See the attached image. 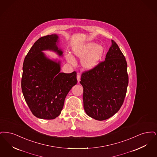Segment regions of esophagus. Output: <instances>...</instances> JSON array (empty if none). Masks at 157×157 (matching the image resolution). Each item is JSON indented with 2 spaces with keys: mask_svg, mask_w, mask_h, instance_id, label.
<instances>
[{
  "mask_svg": "<svg viewBox=\"0 0 157 157\" xmlns=\"http://www.w3.org/2000/svg\"><path fill=\"white\" fill-rule=\"evenodd\" d=\"M80 78H81V75L79 73H78L77 75V81L78 82L80 81Z\"/></svg>",
  "mask_w": 157,
  "mask_h": 157,
  "instance_id": "1",
  "label": "esophagus"
}]
</instances>
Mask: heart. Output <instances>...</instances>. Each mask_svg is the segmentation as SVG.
I'll return each instance as SVG.
<instances>
[{
	"label": "heart",
	"instance_id": "1",
	"mask_svg": "<svg viewBox=\"0 0 157 157\" xmlns=\"http://www.w3.org/2000/svg\"><path fill=\"white\" fill-rule=\"evenodd\" d=\"M104 49L101 45L95 46L93 43L80 44L73 48L74 54L81 60L82 66L87 70L96 67L102 59ZM67 60L71 63H75V59L70 55L67 56Z\"/></svg>",
	"mask_w": 157,
	"mask_h": 157
}]
</instances>
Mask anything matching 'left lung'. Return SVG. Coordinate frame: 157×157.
Masks as SVG:
<instances>
[{
    "instance_id": "obj_1",
    "label": "left lung",
    "mask_w": 157,
    "mask_h": 157,
    "mask_svg": "<svg viewBox=\"0 0 157 157\" xmlns=\"http://www.w3.org/2000/svg\"><path fill=\"white\" fill-rule=\"evenodd\" d=\"M80 82L83 87L84 109L90 117L105 120L120 109L127 93L128 75L125 58L113 40L105 60L82 72Z\"/></svg>"
}]
</instances>
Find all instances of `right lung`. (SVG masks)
Wrapping results in <instances>:
<instances>
[{"mask_svg": "<svg viewBox=\"0 0 157 157\" xmlns=\"http://www.w3.org/2000/svg\"><path fill=\"white\" fill-rule=\"evenodd\" d=\"M56 34L41 37L26 56L21 82L22 93L32 114L37 118L55 119L63 109L69 91L77 82V73H60V61L48 59L41 52L52 50L60 56Z\"/></svg>", "mask_w": 157, "mask_h": 157, "instance_id": "add662e5", "label": "right lung"}]
</instances>
